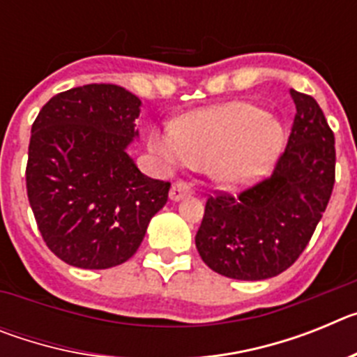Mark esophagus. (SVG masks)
<instances>
[{
	"label": "esophagus",
	"mask_w": 357,
	"mask_h": 357,
	"mask_svg": "<svg viewBox=\"0 0 357 357\" xmlns=\"http://www.w3.org/2000/svg\"><path fill=\"white\" fill-rule=\"evenodd\" d=\"M193 193V189H191V185L188 184V182L184 181H176L175 184L172 185V191H169V198H172L173 202H178L182 200L184 197H188V195Z\"/></svg>",
	"instance_id": "34e87169"
}]
</instances>
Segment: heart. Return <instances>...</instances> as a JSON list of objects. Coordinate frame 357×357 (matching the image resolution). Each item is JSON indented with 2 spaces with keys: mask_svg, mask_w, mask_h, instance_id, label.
<instances>
[{
  "mask_svg": "<svg viewBox=\"0 0 357 357\" xmlns=\"http://www.w3.org/2000/svg\"><path fill=\"white\" fill-rule=\"evenodd\" d=\"M150 146L166 164L207 168L223 188H241L272 172L284 132L263 109L239 102L198 112L178 130H153Z\"/></svg>",
  "mask_w": 357,
  "mask_h": 357,
  "instance_id": "b5f03b06",
  "label": "heart"
}]
</instances>
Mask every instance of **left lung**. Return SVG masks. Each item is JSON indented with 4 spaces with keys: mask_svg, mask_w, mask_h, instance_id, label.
<instances>
[{
    "mask_svg": "<svg viewBox=\"0 0 357 357\" xmlns=\"http://www.w3.org/2000/svg\"><path fill=\"white\" fill-rule=\"evenodd\" d=\"M296 112L272 175L238 195L206 202L198 254L213 272L263 280L288 270L307 247L334 188V134L313 96L291 89Z\"/></svg>",
    "mask_w": 357,
    "mask_h": 357,
    "instance_id": "8db88e82",
    "label": "left lung"
}]
</instances>
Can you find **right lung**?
Instances as JSON below:
<instances>
[{
	"label": "right lung",
	"instance_id": "right-lung-1",
	"mask_svg": "<svg viewBox=\"0 0 357 357\" xmlns=\"http://www.w3.org/2000/svg\"><path fill=\"white\" fill-rule=\"evenodd\" d=\"M141 100L114 84L59 93L31 125L26 193L50 250L64 263L105 270L137 252L168 202L169 182L128 157Z\"/></svg>",
	"mask_w": 357,
	"mask_h": 357
}]
</instances>
